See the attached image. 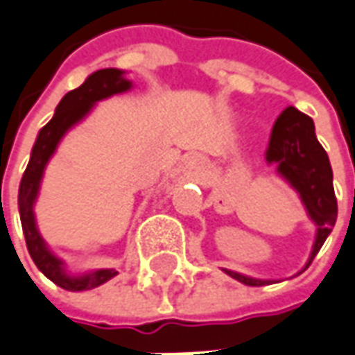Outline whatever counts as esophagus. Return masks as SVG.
<instances>
[{"instance_id": "34e87169", "label": "esophagus", "mask_w": 355, "mask_h": 355, "mask_svg": "<svg viewBox=\"0 0 355 355\" xmlns=\"http://www.w3.org/2000/svg\"><path fill=\"white\" fill-rule=\"evenodd\" d=\"M184 165H187V168L192 171V177H202V175H204V161L200 157H196V155L187 157Z\"/></svg>"}]
</instances>
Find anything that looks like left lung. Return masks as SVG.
I'll return each instance as SVG.
<instances>
[{
	"label": "left lung",
	"instance_id": "left-lung-1",
	"mask_svg": "<svg viewBox=\"0 0 355 355\" xmlns=\"http://www.w3.org/2000/svg\"><path fill=\"white\" fill-rule=\"evenodd\" d=\"M266 163L274 165L279 177L297 192L309 218L317 225L315 245L303 268L307 270L320 247L324 245L338 216L329 155L315 136V124L307 114L299 112L295 107H288L279 114L272 128V136L266 149ZM223 272L245 286L272 284V279L250 278L233 270H223Z\"/></svg>",
	"mask_w": 355,
	"mask_h": 355
}]
</instances>
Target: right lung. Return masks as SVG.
<instances>
[{
    "instance_id": "add662e5",
    "label": "right lung",
    "mask_w": 355,
    "mask_h": 355,
    "mask_svg": "<svg viewBox=\"0 0 355 355\" xmlns=\"http://www.w3.org/2000/svg\"><path fill=\"white\" fill-rule=\"evenodd\" d=\"M128 89H132V81H128L124 77V71L116 67H107V69H98L95 73H91L83 85L69 91L60 101L52 120L38 132L33 151H31V161L26 165L25 175L21 178L19 214H21V225L25 233L28 254L35 260L36 268L40 270L46 278L52 279L56 286L67 291H85V289L98 288L101 284L114 278L118 272L114 268H101L83 276L67 274L64 260H60L50 252V248L46 247L44 239L40 237L38 227H36L33 208H35L36 196L40 190V180H42L48 161L54 155L60 139L66 136L67 130L76 126L77 122H81L91 112L95 103L118 95V93H124Z\"/></svg>"
}]
</instances>
